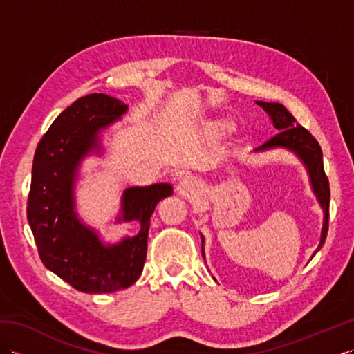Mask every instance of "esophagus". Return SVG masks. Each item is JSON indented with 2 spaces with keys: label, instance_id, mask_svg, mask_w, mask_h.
Masks as SVG:
<instances>
[{
  "label": "esophagus",
  "instance_id": "obj_1",
  "mask_svg": "<svg viewBox=\"0 0 354 354\" xmlns=\"http://www.w3.org/2000/svg\"><path fill=\"white\" fill-rule=\"evenodd\" d=\"M181 189L185 193H193V192L199 190V183L193 176H187L185 175L183 178V181H181Z\"/></svg>",
  "mask_w": 354,
  "mask_h": 354
}]
</instances>
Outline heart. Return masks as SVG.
Here are the masks:
<instances>
[{
	"instance_id": "heart-1",
	"label": "heart",
	"mask_w": 354,
	"mask_h": 354,
	"mask_svg": "<svg viewBox=\"0 0 354 354\" xmlns=\"http://www.w3.org/2000/svg\"><path fill=\"white\" fill-rule=\"evenodd\" d=\"M231 129H232L231 123H228V122H221V123H217V124L213 127V133L217 135V137H222V135L230 132Z\"/></svg>"
}]
</instances>
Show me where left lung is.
Masks as SVG:
<instances>
[{
	"label": "left lung",
	"instance_id": "obj_1",
	"mask_svg": "<svg viewBox=\"0 0 354 354\" xmlns=\"http://www.w3.org/2000/svg\"><path fill=\"white\" fill-rule=\"evenodd\" d=\"M255 103L268 112V115L270 117V120H272L274 127L280 131L275 137L266 141L265 145H261L260 147L255 149V152L275 149V147H284L288 150H292V152L295 153L306 165L307 173H309L310 176L312 190L319 202L322 212H324L321 240L317 251L313 252L315 255L326 242L327 231H328V204H330V185H328V178L324 171V164H322V150L319 147V142L315 140L313 135L307 131L306 127L299 126L297 123L295 117H293L281 103H269V102H255ZM201 239H202V257L205 259L204 237L201 236Z\"/></svg>",
	"mask_w": 354,
	"mask_h": 354
}]
</instances>
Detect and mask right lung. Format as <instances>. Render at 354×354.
Wrapping results in <instances>:
<instances>
[{
    "label": "right lung",
    "mask_w": 354,
    "mask_h": 354,
    "mask_svg": "<svg viewBox=\"0 0 354 354\" xmlns=\"http://www.w3.org/2000/svg\"><path fill=\"white\" fill-rule=\"evenodd\" d=\"M127 104L106 94L80 97L61 112L36 147L27 219L44 266L85 293H109L138 280L147 254L155 207L170 196V184L129 187L117 222L137 221V236L104 245L74 212L77 167L89 150H99V133L122 117Z\"/></svg>",
    "instance_id": "right-lung-1"
}]
</instances>
